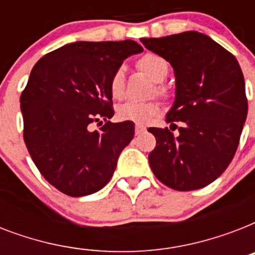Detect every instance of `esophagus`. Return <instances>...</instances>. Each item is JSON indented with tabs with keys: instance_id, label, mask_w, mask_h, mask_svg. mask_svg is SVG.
<instances>
[{
	"instance_id": "34e87169",
	"label": "esophagus",
	"mask_w": 255,
	"mask_h": 255,
	"mask_svg": "<svg viewBox=\"0 0 255 255\" xmlns=\"http://www.w3.org/2000/svg\"><path fill=\"white\" fill-rule=\"evenodd\" d=\"M143 132H145V127H144V126H140V124H137V126L135 127L136 135H140V133H143Z\"/></svg>"
}]
</instances>
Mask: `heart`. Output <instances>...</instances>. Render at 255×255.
Segmentation results:
<instances>
[{
    "instance_id": "1",
    "label": "heart",
    "mask_w": 255,
    "mask_h": 255,
    "mask_svg": "<svg viewBox=\"0 0 255 255\" xmlns=\"http://www.w3.org/2000/svg\"><path fill=\"white\" fill-rule=\"evenodd\" d=\"M137 67L141 70L145 75L151 78L152 81L156 83L163 82L168 75V63L163 57H160L157 54L148 53L139 58L137 61ZM110 92L111 95L116 99L122 98L124 92V69L119 67L115 70V73L111 75L110 79ZM156 94L163 95L164 88L161 86H156ZM157 104L153 102H126L120 104L118 107V118L120 120H128L133 123L145 124L156 115L157 112Z\"/></svg>"
}]
</instances>
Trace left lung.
Masks as SVG:
<instances>
[{"mask_svg":"<svg viewBox=\"0 0 255 255\" xmlns=\"http://www.w3.org/2000/svg\"><path fill=\"white\" fill-rule=\"evenodd\" d=\"M140 41L173 67L176 98L167 122H182L177 136L168 128H148L156 137L148 155L152 172L174 190L209 185L233 160L248 116L241 67L233 54L198 31Z\"/></svg>","mask_w":255,"mask_h":255,"instance_id":"1","label":"left lung"}]
</instances>
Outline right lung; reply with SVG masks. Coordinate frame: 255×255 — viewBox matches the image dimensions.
I'll return each mask as SVG.
<instances>
[{
	"mask_svg": "<svg viewBox=\"0 0 255 255\" xmlns=\"http://www.w3.org/2000/svg\"><path fill=\"white\" fill-rule=\"evenodd\" d=\"M141 51L131 39L79 41L43 55L31 70L21 95L23 140L42 176L62 193L87 196L111 180L135 124L108 120V85L124 59ZM100 119L105 126L92 131Z\"/></svg>",
	"mask_w": 255,
	"mask_h": 255,
	"instance_id": "add662e5",
	"label": "right lung"
}]
</instances>
